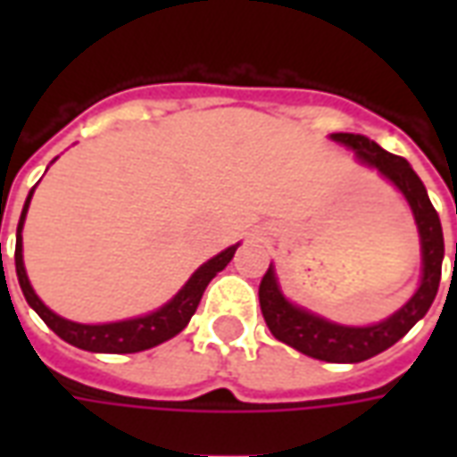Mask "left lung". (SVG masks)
<instances>
[{
    "mask_svg": "<svg viewBox=\"0 0 457 457\" xmlns=\"http://www.w3.org/2000/svg\"><path fill=\"white\" fill-rule=\"evenodd\" d=\"M330 139L347 146L354 154V159L367 169L377 170L384 180H389L409 203L413 222L419 229V242H421L419 287L399 311H394L392 316H386L379 323L343 326V323L328 320V318L288 301L278 284L277 269L274 264H269L267 274L259 284V306H262V316L267 320L271 336L287 343L288 347H294L308 357L323 360V362L354 364L364 362L374 354L384 353L394 343H399L428 313L433 298L438 294V284H441L445 249H443L441 218L431 205L426 186L416 176L409 161L384 151L377 141L367 139L362 134L337 131V134H330Z\"/></svg>",
    "mask_w": 457,
    "mask_h": 457,
    "instance_id": "obj_1",
    "label": "left lung"
}]
</instances>
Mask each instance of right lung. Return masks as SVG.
Returning <instances> with one entry per match:
<instances>
[{"label": "right lung", "instance_id": "add662e5", "mask_svg": "<svg viewBox=\"0 0 457 457\" xmlns=\"http://www.w3.org/2000/svg\"><path fill=\"white\" fill-rule=\"evenodd\" d=\"M34 188H31L29 198H26L21 218H19V228H16L14 262L19 287L24 291L26 303L34 308L36 313L41 316V320L54 330L55 336L63 337L65 343L75 345V347H80V350H87V353H141V350L156 347V345L166 343V340H170L173 336H179L180 330L190 323V318H193L195 308H198L205 287H208L212 278L218 277V271H222V269L228 267L229 259L235 257V252H237L239 247L237 242V245L222 249L220 254L208 259L205 264H200V267L190 274L188 281L179 288L176 296L170 298V301H166V303L161 308H156V311L146 313V316L114 320V323H97V326H90V323H75V320H68V318L58 316V313H54L51 308L46 306L44 301L36 296L34 287H31V281L26 277L21 229H24L29 203L34 198Z\"/></svg>", "mask_w": 457, "mask_h": 457}]
</instances>
